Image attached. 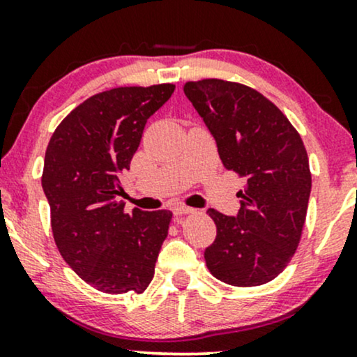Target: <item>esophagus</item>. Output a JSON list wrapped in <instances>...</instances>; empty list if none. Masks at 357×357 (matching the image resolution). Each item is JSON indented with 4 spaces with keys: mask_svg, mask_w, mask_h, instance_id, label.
<instances>
[{
    "mask_svg": "<svg viewBox=\"0 0 357 357\" xmlns=\"http://www.w3.org/2000/svg\"><path fill=\"white\" fill-rule=\"evenodd\" d=\"M195 208L184 206V204H179V206L174 208V215H190V213H195Z\"/></svg>",
    "mask_w": 357,
    "mask_h": 357,
    "instance_id": "esophagus-1",
    "label": "esophagus"
}]
</instances>
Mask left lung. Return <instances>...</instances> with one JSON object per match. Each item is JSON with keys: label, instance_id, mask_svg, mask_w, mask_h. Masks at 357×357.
<instances>
[{"label": "left lung", "instance_id": "8db88e82", "mask_svg": "<svg viewBox=\"0 0 357 357\" xmlns=\"http://www.w3.org/2000/svg\"><path fill=\"white\" fill-rule=\"evenodd\" d=\"M183 90L215 137L223 166L245 181L238 215L208 210L216 238L204 250L206 267L225 284H267L294 257L305 223L312 176L304 142L255 89L204 79Z\"/></svg>", "mask_w": 357, "mask_h": 357}]
</instances>
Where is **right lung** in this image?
Returning <instances> with one entry per match:
<instances>
[{"instance_id": "1", "label": "right lung", "mask_w": 357, "mask_h": 357, "mask_svg": "<svg viewBox=\"0 0 357 357\" xmlns=\"http://www.w3.org/2000/svg\"><path fill=\"white\" fill-rule=\"evenodd\" d=\"M173 92V84H159L96 93L48 142L42 186L53 238L73 272L100 292L142 294L154 277L173 213H126L119 178L129 169L147 119Z\"/></svg>"}]
</instances>
